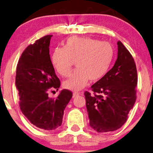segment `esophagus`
<instances>
[{"instance_id": "esophagus-1", "label": "esophagus", "mask_w": 153, "mask_h": 153, "mask_svg": "<svg viewBox=\"0 0 153 153\" xmlns=\"http://www.w3.org/2000/svg\"><path fill=\"white\" fill-rule=\"evenodd\" d=\"M79 93H77V92L73 93V98H75V97L79 96Z\"/></svg>"}]
</instances>
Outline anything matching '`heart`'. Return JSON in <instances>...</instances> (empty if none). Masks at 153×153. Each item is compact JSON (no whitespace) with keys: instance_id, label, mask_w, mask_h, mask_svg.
<instances>
[{"instance_id":"obj_1","label":"heart","mask_w":153,"mask_h":153,"mask_svg":"<svg viewBox=\"0 0 153 153\" xmlns=\"http://www.w3.org/2000/svg\"><path fill=\"white\" fill-rule=\"evenodd\" d=\"M114 48L110 43L90 37L74 36L67 39L64 48H55L51 62L62 76L70 74L73 62L76 69L63 84L65 88L79 91L86 86L88 80L98 81L108 72L114 57Z\"/></svg>"}]
</instances>
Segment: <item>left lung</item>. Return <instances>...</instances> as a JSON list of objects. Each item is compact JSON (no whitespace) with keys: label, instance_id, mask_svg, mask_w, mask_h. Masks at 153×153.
Masks as SVG:
<instances>
[{"label":"left lung","instance_id":"8db88e82","mask_svg":"<svg viewBox=\"0 0 153 153\" xmlns=\"http://www.w3.org/2000/svg\"><path fill=\"white\" fill-rule=\"evenodd\" d=\"M117 46L114 66L91 86L94 96L84 93L89 124L99 133L122 127L136 100L138 76L134 59L121 41Z\"/></svg>","mask_w":153,"mask_h":153}]
</instances>
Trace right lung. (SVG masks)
Returning a JSON list of instances; mask_svg holds the SVG:
<instances>
[{
  "label": "right lung",
  "instance_id": "right-lung-1",
  "mask_svg": "<svg viewBox=\"0 0 153 153\" xmlns=\"http://www.w3.org/2000/svg\"><path fill=\"white\" fill-rule=\"evenodd\" d=\"M52 36H45L24 51L15 78L22 112L33 125L45 131L61 126L65 109L72 98L67 89L61 91L56 99L48 96L49 89L58 91L60 86L49 54Z\"/></svg>",
  "mask_w": 153,
  "mask_h": 153
}]
</instances>
